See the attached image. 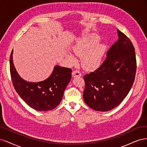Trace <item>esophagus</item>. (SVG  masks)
I'll return each mask as SVG.
<instances>
[{
    "label": "esophagus",
    "instance_id": "esophagus-1",
    "mask_svg": "<svg viewBox=\"0 0 147 147\" xmlns=\"http://www.w3.org/2000/svg\"><path fill=\"white\" fill-rule=\"evenodd\" d=\"M72 76L73 78H76V77H80L82 76V74L80 73L79 70H74V71L72 73Z\"/></svg>",
    "mask_w": 147,
    "mask_h": 147
}]
</instances>
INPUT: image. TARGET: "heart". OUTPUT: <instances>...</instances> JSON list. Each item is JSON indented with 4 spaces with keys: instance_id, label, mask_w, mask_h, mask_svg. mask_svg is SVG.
Here are the masks:
<instances>
[{
    "instance_id": "heart-1",
    "label": "heart",
    "mask_w": 147,
    "mask_h": 147,
    "mask_svg": "<svg viewBox=\"0 0 147 147\" xmlns=\"http://www.w3.org/2000/svg\"><path fill=\"white\" fill-rule=\"evenodd\" d=\"M99 37L94 34L90 35L79 39L73 48V53L81 57V63L86 69L92 71L100 67L106 51V46L101 42ZM69 62H76L74 56L70 53L65 54Z\"/></svg>"
}]
</instances>
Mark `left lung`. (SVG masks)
Instances as JSON below:
<instances>
[{
	"label": "left lung",
	"mask_w": 147,
	"mask_h": 147,
	"mask_svg": "<svg viewBox=\"0 0 147 147\" xmlns=\"http://www.w3.org/2000/svg\"><path fill=\"white\" fill-rule=\"evenodd\" d=\"M118 39L107 53L102 64L84 76L85 102L93 110L109 111L126 98L133 85L137 63L131 40L117 30Z\"/></svg>",
	"instance_id": "left-lung-1"
}]
</instances>
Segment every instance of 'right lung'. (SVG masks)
Listing matches in <instances>:
<instances>
[{"mask_svg": "<svg viewBox=\"0 0 147 147\" xmlns=\"http://www.w3.org/2000/svg\"><path fill=\"white\" fill-rule=\"evenodd\" d=\"M13 53L10 57V74L13 86L20 96L30 107L38 111H48L57 106L71 78L70 68L56 65L50 76L41 82H27L18 74L14 66Z\"/></svg>", "mask_w": 147, "mask_h": 147, "instance_id": "1", "label": "right lung"}]
</instances>
